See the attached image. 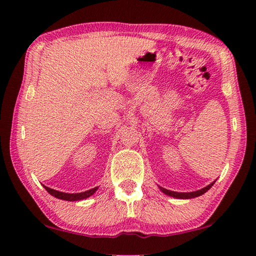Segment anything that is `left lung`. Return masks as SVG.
I'll list each match as a JSON object with an SVG mask.
<instances>
[{"label":"left lung","instance_id":"1","mask_svg":"<svg viewBox=\"0 0 256 256\" xmlns=\"http://www.w3.org/2000/svg\"><path fill=\"white\" fill-rule=\"evenodd\" d=\"M214 183H211L210 185H208L206 188H201V190H196V192H188V193L174 192V190H168L164 188H160V190H162L164 194H168V196H174V198H196V196H202L203 193H206L208 190L211 188V186L214 185Z\"/></svg>","mask_w":256,"mask_h":256}]
</instances>
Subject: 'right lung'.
<instances>
[{
  "instance_id": "1",
  "label": "right lung",
  "mask_w": 256,
  "mask_h": 256,
  "mask_svg": "<svg viewBox=\"0 0 256 256\" xmlns=\"http://www.w3.org/2000/svg\"><path fill=\"white\" fill-rule=\"evenodd\" d=\"M45 190L48 192L50 196H53L58 198H60V200H66V201H79V200H84V198H89L90 196H92V194L96 192L98 188H92L89 190H86V192H82V193H63V192H58V190H55L53 188H47V186H44Z\"/></svg>"
}]
</instances>
